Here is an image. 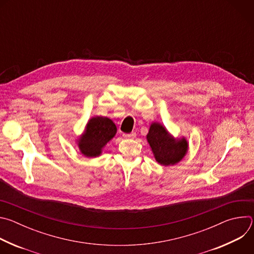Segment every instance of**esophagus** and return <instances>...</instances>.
<instances>
[{
    "label": "esophagus",
    "instance_id": "34e87169",
    "mask_svg": "<svg viewBox=\"0 0 254 254\" xmlns=\"http://www.w3.org/2000/svg\"><path fill=\"white\" fill-rule=\"evenodd\" d=\"M135 135H136V133H135V132H131V133H124V134H123V136H124L125 138H134V137H135Z\"/></svg>",
    "mask_w": 254,
    "mask_h": 254
}]
</instances>
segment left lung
I'll return each instance as SVG.
<instances>
[{"instance_id": "8db88e82", "label": "left lung", "mask_w": 254, "mask_h": 254, "mask_svg": "<svg viewBox=\"0 0 254 254\" xmlns=\"http://www.w3.org/2000/svg\"><path fill=\"white\" fill-rule=\"evenodd\" d=\"M147 139L156 161L163 166L179 163L188 151V142L185 137L174 138L165 127L158 123L151 125Z\"/></svg>"}]
</instances>
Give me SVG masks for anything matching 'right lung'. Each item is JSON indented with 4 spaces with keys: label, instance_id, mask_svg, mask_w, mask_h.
I'll use <instances>...</instances> for the list:
<instances>
[{
    "label": "right lung",
    "instance_id": "obj_1",
    "mask_svg": "<svg viewBox=\"0 0 254 254\" xmlns=\"http://www.w3.org/2000/svg\"><path fill=\"white\" fill-rule=\"evenodd\" d=\"M116 133L117 127L112 120L104 117L92 118L86 126L84 134L78 140L79 150L85 157H97Z\"/></svg>",
    "mask_w": 254,
    "mask_h": 254
}]
</instances>
